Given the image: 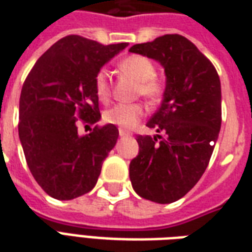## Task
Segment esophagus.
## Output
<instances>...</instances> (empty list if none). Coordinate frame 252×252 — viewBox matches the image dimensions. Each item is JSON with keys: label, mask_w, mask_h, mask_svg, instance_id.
<instances>
[{"label": "esophagus", "mask_w": 252, "mask_h": 252, "mask_svg": "<svg viewBox=\"0 0 252 252\" xmlns=\"http://www.w3.org/2000/svg\"><path fill=\"white\" fill-rule=\"evenodd\" d=\"M119 135H120V136H129V135H131V132H128V131H126V129H119Z\"/></svg>", "instance_id": "1"}]
</instances>
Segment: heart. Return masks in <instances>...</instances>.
<instances>
[{
  "label": "heart",
  "instance_id": "heart-1",
  "mask_svg": "<svg viewBox=\"0 0 252 252\" xmlns=\"http://www.w3.org/2000/svg\"><path fill=\"white\" fill-rule=\"evenodd\" d=\"M119 67L121 72L129 75L139 82L136 90L137 95H143L150 101H157L162 95L163 83L155 75L157 67L151 59L142 55H131L124 58ZM93 86L97 98L101 102H108L112 95V89H110L108 72L104 68L95 72ZM146 109L142 104H119L105 110L104 120L113 126L129 129L137 126V123L140 121Z\"/></svg>",
  "mask_w": 252,
  "mask_h": 252
}]
</instances>
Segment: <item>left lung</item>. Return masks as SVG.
Here are the masks:
<instances>
[{"label": "left lung", "instance_id": "obj_1", "mask_svg": "<svg viewBox=\"0 0 252 252\" xmlns=\"http://www.w3.org/2000/svg\"><path fill=\"white\" fill-rule=\"evenodd\" d=\"M129 51L164 67L163 101L147 123L163 136L137 135L129 163L137 194L158 204L180 200L200 181L221 126V85L216 68L185 36L164 35Z\"/></svg>", "mask_w": 252, "mask_h": 252}]
</instances>
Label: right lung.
Instances as JSON below:
<instances>
[{
    "instance_id": "add662e5",
    "label": "right lung",
    "mask_w": 252,
    "mask_h": 252,
    "mask_svg": "<svg viewBox=\"0 0 252 252\" xmlns=\"http://www.w3.org/2000/svg\"><path fill=\"white\" fill-rule=\"evenodd\" d=\"M126 46L68 35L37 59L23 85L20 142L36 182L57 200H72L93 189L117 142L113 124L95 126L83 136L78 124L101 119L94 75Z\"/></svg>"
}]
</instances>
